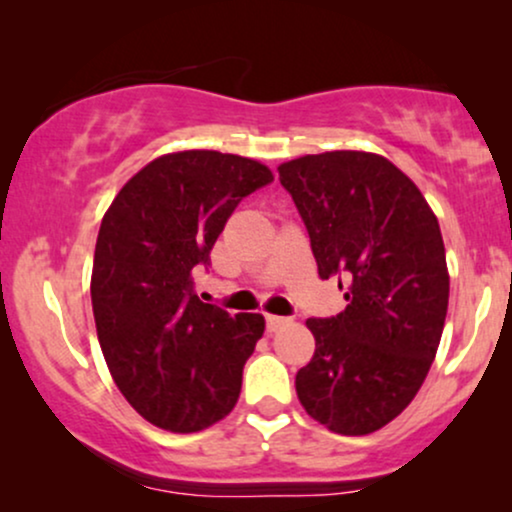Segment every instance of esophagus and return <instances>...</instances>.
I'll return each instance as SVG.
<instances>
[{
	"mask_svg": "<svg viewBox=\"0 0 512 512\" xmlns=\"http://www.w3.org/2000/svg\"><path fill=\"white\" fill-rule=\"evenodd\" d=\"M264 322H267V330L276 332L281 330L284 325H289V317H281V315H264Z\"/></svg>",
	"mask_w": 512,
	"mask_h": 512,
	"instance_id": "34e87169",
	"label": "esophagus"
}]
</instances>
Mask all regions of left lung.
<instances>
[{"mask_svg":"<svg viewBox=\"0 0 512 512\" xmlns=\"http://www.w3.org/2000/svg\"><path fill=\"white\" fill-rule=\"evenodd\" d=\"M320 279L346 308L310 317L315 356L296 373L301 404L334 433L366 436L414 399L436 358L450 276L436 214L397 166L366 151L281 163Z\"/></svg>","mask_w":512,"mask_h":512,"instance_id":"1","label":"left lung"}]
</instances>
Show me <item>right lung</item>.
<instances>
[{"instance_id": "obj_1", "label": "right lung", "mask_w": 512, "mask_h": 512, "mask_svg": "<svg viewBox=\"0 0 512 512\" xmlns=\"http://www.w3.org/2000/svg\"><path fill=\"white\" fill-rule=\"evenodd\" d=\"M272 180L252 158L180 151L139 170L103 216L91 276L98 342L115 385L154 426L195 433L236 407L264 317L202 303L192 272L209 267L238 204Z\"/></svg>"}]
</instances>
